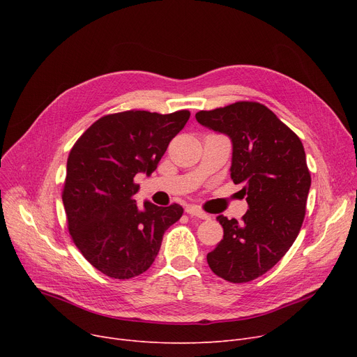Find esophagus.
I'll list each match as a JSON object with an SVG mask.
<instances>
[{
	"label": "esophagus",
	"instance_id": "1",
	"mask_svg": "<svg viewBox=\"0 0 357 357\" xmlns=\"http://www.w3.org/2000/svg\"><path fill=\"white\" fill-rule=\"evenodd\" d=\"M186 214L198 217V218H201V220H210V218H211L207 213H204V211H202L201 208H198V207H194V205H190V207L186 208Z\"/></svg>",
	"mask_w": 357,
	"mask_h": 357
}]
</instances>
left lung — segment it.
Instances as JSON below:
<instances>
[{
	"instance_id": "8db88e82",
	"label": "left lung",
	"mask_w": 357,
	"mask_h": 357,
	"mask_svg": "<svg viewBox=\"0 0 357 357\" xmlns=\"http://www.w3.org/2000/svg\"><path fill=\"white\" fill-rule=\"evenodd\" d=\"M195 119L231 139L230 175L249 205L240 222L217 217L224 236L207 261L217 276L245 284L272 269L301 230L311 186L304 146L259 102L198 111Z\"/></svg>"
}]
</instances>
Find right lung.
<instances>
[{"label":"right lung","mask_w":357,"mask_h":357,"mask_svg":"<svg viewBox=\"0 0 357 357\" xmlns=\"http://www.w3.org/2000/svg\"><path fill=\"white\" fill-rule=\"evenodd\" d=\"M188 109L172 114L130 109L93 123L73 144L62 201L69 234L89 264L114 279L146 272L159 253L165 231L183 213L146 201L136 204L135 176H149L190 120Z\"/></svg>","instance_id":"add662e5"}]
</instances>
